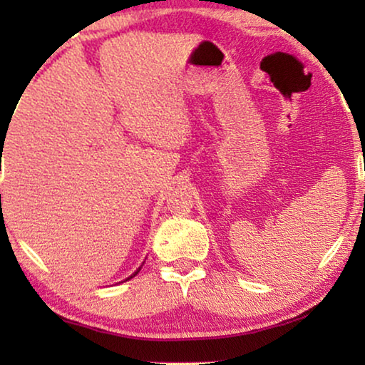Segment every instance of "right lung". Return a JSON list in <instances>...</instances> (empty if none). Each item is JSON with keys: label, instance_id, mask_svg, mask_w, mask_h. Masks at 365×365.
<instances>
[{"label": "right lung", "instance_id": "add662e5", "mask_svg": "<svg viewBox=\"0 0 365 365\" xmlns=\"http://www.w3.org/2000/svg\"><path fill=\"white\" fill-rule=\"evenodd\" d=\"M139 271H141V267H139V269H138V271H136V272H134V274H133V276H129V277H128V279H126V281H129V279H131V277H134V276H136V274H138V272H139Z\"/></svg>", "mask_w": 365, "mask_h": 365}]
</instances>
